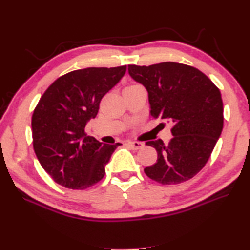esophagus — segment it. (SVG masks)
I'll list each match as a JSON object with an SVG mask.
<instances>
[{
  "label": "esophagus",
  "instance_id": "1",
  "mask_svg": "<svg viewBox=\"0 0 250 250\" xmlns=\"http://www.w3.org/2000/svg\"><path fill=\"white\" fill-rule=\"evenodd\" d=\"M126 145H129V146L132 148V149H140L144 146V144L142 142H132V141H129V142H126Z\"/></svg>",
  "mask_w": 250,
  "mask_h": 250
}]
</instances>
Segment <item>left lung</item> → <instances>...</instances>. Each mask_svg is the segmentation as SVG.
Listing matches in <instances>:
<instances>
[{
    "instance_id": "8db88e82",
    "label": "left lung",
    "mask_w": 250,
    "mask_h": 250,
    "mask_svg": "<svg viewBox=\"0 0 250 250\" xmlns=\"http://www.w3.org/2000/svg\"><path fill=\"white\" fill-rule=\"evenodd\" d=\"M128 72L147 90L151 116L172 124L168 144L161 139L146 142L156 149L157 162L144 172L162 185L192 178L207 164L223 130L220 89L201 71L181 63L128 65Z\"/></svg>"
}]
</instances>
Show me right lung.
Here are the masks:
<instances>
[{
	"label": "right lung",
	"mask_w": 250,
	"mask_h": 250,
	"mask_svg": "<svg viewBox=\"0 0 250 250\" xmlns=\"http://www.w3.org/2000/svg\"><path fill=\"white\" fill-rule=\"evenodd\" d=\"M125 71V65L72 71L54 81L40 98L31 119L34 149L57 184L83 190L105 176L106 164L121 144H103L86 135L85 126Z\"/></svg>",
	"instance_id": "right-lung-1"
}]
</instances>
